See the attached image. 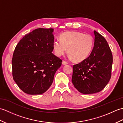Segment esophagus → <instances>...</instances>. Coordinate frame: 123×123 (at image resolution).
<instances>
[{
  "label": "esophagus",
  "mask_w": 123,
  "mask_h": 123,
  "mask_svg": "<svg viewBox=\"0 0 123 123\" xmlns=\"http://www.w3.org/2000/svg\"><path fill=\"white\" fill-rule=\"evenodd\" d=\"M68 64V62L66 61H62V64L63 65H66Z\"/></svg>",
  "instance_id": "esophagus-1"
}]
</instances>
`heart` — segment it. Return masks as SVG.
I'll use <instances>...</instances> for the list:
<instances>
[{
	"label": "heart",
	"instance_id": "obj_1",
	"mask_svg": "<svg viewBox=\"0 0 123 123\" xmlns=\"http://www.w3.org/2000/svg\"><path fill=\"white\" fill-rule=\"evenodd\" d=\"M93 38L89 34L71 31L61 35V39L54 41L55 53L58 56L63 55L67 51L70 57L76 61H81L88 57L93 46Z\"/></svg>",
	"mask_w": 123,
	"mask_h": 123
}]
</instances>
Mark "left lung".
Returning <instances> with one entry per match:
<instances>
[{
    "label": "left lung",
    "instance_id": "obj_1",
    "mask_svg": "<svg viewBox=\"0 0 123 123\" xmlns=\"http://www.w3.org/2000/svg\"><path fill=\"white\" fill-rule=\"evenodd\" d=\"M95 42L90 55L80 63L74 65L72 82L83 94L101 91L108 84L111 75L113 55L107 42L94 31Z\"/></svg>",
    "mask_w": 123,
    "mask_h": 123
}]
</instances>
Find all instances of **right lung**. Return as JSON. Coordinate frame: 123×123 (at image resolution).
I'll return each mask as SVG.
<instances>
[{
	"mask_svg": "<svg viewBox=\"0 0 123 123\" xmlns=\"http://www.w3.org/2000/svg\"><path fill=\"white\" fill-rule=\"evenodd\" d=\"M53 30L37 28L25 35L16 46L12 60V77L26 93L45 92L61 66L62 60L52 53Z\"/></svg>",
	"mask_w": 123,
	"mask_h": 123,
	"instance_id": "right-lung-1",
	"label": "right lung"
}]
</instances>
